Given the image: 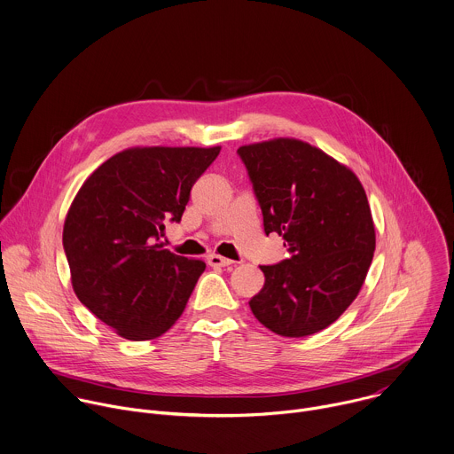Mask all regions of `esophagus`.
<instances>
[{"mask_svg":"<svg viewBox=\"0 0 454 454\" xmlns=\"http://www.w3.org/2000/svg\"><path fill=\"white\" fill-rule=\"evenodd\" d=\"M207 262H208V266H212V268H228V266L233 264V261H230V258H224V256H221V254H217V253H210V254L207 256Z\"/></svg>","mask_w":454,"mask_h":454,"instance_id":"esophagus-1","label":"esophagus"}]
</instances>
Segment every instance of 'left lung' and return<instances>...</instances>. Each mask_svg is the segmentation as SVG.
Segmentation results:
<instances>
[{"mask_svg":"<svg viewBox=\"0 0 454 454\" xmlns=\"http://www.w3.org/2000/svg\"><path fill=\"white\" fill-rule=\"evenodd\" d=\"M264 231L291 256L261 266L266 282L249 300L264 327L286 338L327 329L359 294L375 251V228L357 176L296 138L239 147Z\"/></svg>","mask_w":454,"mask_h":454,"instance_id":"left-lung-1","label":"left lung"}]
</instances>
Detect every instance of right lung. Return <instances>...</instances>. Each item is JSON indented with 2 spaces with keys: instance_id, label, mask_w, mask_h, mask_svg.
Wrapping results in <instances>:
<instances>
[{
  "instance_id": "1",
  "label": "right lung",
  "mask_w": 454,
  "mask_h": 454,
  "mask_svg": "<svg viewBox=\"0 0 454 454\" xmlns=\"http://www.w3.org/2000/svg\"><path fill=\"white\" fill-rule=\"evenodd\" d=\"M221 147H131L104 161L67 214L62 246L77 298L118 336L147 341L183 314L207 264L163 247Z\"/></svg>"
}]
</instances>
